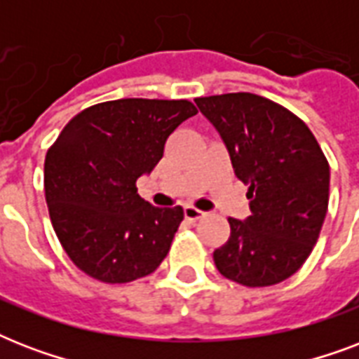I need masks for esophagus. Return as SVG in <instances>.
Returning <instances> with one entry per match:
<instances>
[{
	"mask_svg": "<svg viewBox=\"0 0 359 359\" xmlns=\"http://www.w3.org/2000/svg\"><path fill=\"white\" fill-rule=\"evenodd\" d=\"M184 216L188 222H197V219H201L203 216H205V212H203V210H199V208L188 205V207H184Z\"/></svg>",
	"mask_w": 359,
	"mask_h": 359,
	"instance_id": "1",
	"label": "esophagus"
}]
</instances>
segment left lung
<instances>
[{
  "label": "left lung",
  "mask_w": 359,
  "mask_h": 359,
  "mask_svg": "<svg viewBox=\"0 0 359 359\" xmlns=\"http://www.w3.org/2000/svg\"><path fill=\"white\" fill-rule=\"evenodd\" d=\"M227 145L235 175L248 184L251 214L229 218L231 235L214 251L224 278L270 287L311 255L330 199V163L307 124L253 93L196 98Z\"/></svg>",
  "instance_id": "8db88e82"
}]
</instances>
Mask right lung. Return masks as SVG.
<instances>
[{
    "mask_svg": "<svg viewBox=\"0 0 359 359\" xmlns=\"http://www.w3.org/2000/svg\"><path fill=\"white\" fill-rule=\"evenodd\" d=\"M190 100L119 98L89 106L67 123L44 160V196L69 259L102 283L145 278L165 259L184 219L182 207L158 208L135 180L154 169Z\"/></svg>",
    "mask_w": 359,
    "mask_h": 359,
    "instance_id": "add662e5",
    "label": "right lung"
}]
</instances>
